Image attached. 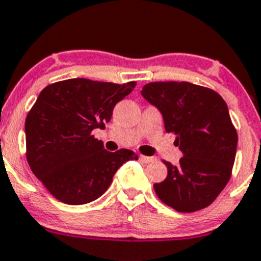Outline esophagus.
I'll use <instances>...</instances> for the list:
<instances>
[{
    "label": "esophagus",
    "instance_id": "34e87169",
    "mask_svg": "<svg viewBox=\"0 0 261 261\" xmlns=\"http://www.w3.org/2000/svg\"><path fill=\"white\" fill-rule=\"evenodd\" d=\"M139 160L142 161V162H144V164H150V162L155 161V157H148V155L140 154L139 155Z\"/></svg>",
    "mask_w": 261,
    "mask_h": 261
}]
</instances>
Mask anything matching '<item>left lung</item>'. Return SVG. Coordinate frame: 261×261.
Returning <instances> with one entry per match:
<instances>
[{"mask_svg": "<svg viewBox=\"0 0 261 261\" xmlns=\"http://www.w3.org/2000/svg\"><path fill=\"white\" fill-rule=\"evenodd\" d=\"M142 95L164 116L165 130L176 136L182 157L154 184L158 198L179 213L207 207L232 176L238 135L223 97L191 82H150Z\"/></svg>", "mask_w": 261, "mask_h": 261, "instance_id": "1", "label": "left lung"}]
</instances>
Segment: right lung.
Wrapping results in <instances>:
<instances>
[{
  "label": "right lung",
  "mask_w": 261,
  "mask_h": 261,
  "mask_svg": "<svg viewBox=\"0 0 261 261\" xmlns=\"http://www.w3.org/2000/svg\"><path fill=\"white\" fill-rule=\"evenodd\" d=\"M127 84L70 79L46 86L25 118L27 161L33 174L60 202L85 204L99 198L130 149L108 152L92 135L111 121L113 108L127 96Z\"/></svg>",
  "instance_id": "add662e5"
}]
</instances>
